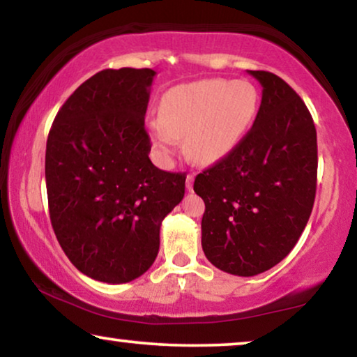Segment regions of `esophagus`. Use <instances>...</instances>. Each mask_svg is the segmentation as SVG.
Listing matches in <instances>:
<instances>
[{
  "instance_id": "1",
  "label": "esophagus",
  "mask_w": 357,
  "mask_h": 357,
  "mask_svg": "<svg viewBox=\"0 0 357 357\" xmlns=\"http://www.w3.org/2000/svg\"><path fill=\"white\" fill-rule=\"evenodd\" d=\"M193 180H195V174H188V175H187V190H188V192H192V188H193Z\"/></svg>"
}]
</instances>
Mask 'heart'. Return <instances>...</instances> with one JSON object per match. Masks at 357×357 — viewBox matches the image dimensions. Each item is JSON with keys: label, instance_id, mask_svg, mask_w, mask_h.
I'll use <instances>...</instances> for the list:
<instances>
[{"label": "heart", "instance_id": "b5f03b06", "mask_svg": "<svg viewBox=\"0 0 357 357\" xmlns=\"http://www.w3.org/2000/svg\"><path fill=\"white\" fill-rule=\"evenodd\" d=\"M258 112V92L248 81L203 79L175 86L160 102V119L149 120V135L169 159L177 138L199 164H211L237 148L252 128Z\"/></svg>", "mask_w": 357, "mask_h": 357}]
</instances>
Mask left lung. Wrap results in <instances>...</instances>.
<instances>
[{
    "label": "left lung",
    "instance_id": "8db88e82",
    "mask_svg": "<svg viewBox=\"0 0 357 357\" xmlns=\"http://www.w3.org/2000/svg\"><path fill=\"white\" fill-rule=\"evenodd\" d=\"M248 73L263 87L253 126L193 185L204 202V255L237 276L260 275L294 248L314 208L319 164L304 100L280 76Z\"/></svg>",
    "mask_w": 357,
    "mask_h": 357
}]
</instances>
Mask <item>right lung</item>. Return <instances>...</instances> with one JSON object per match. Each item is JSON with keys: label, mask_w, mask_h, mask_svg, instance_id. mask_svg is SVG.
Listing matches in <instances>:
<instances>
[{"label": "right lung", "mask_w": 357, "mask_h": 357, "mask_svg": "<svg viewBox=\"0 0 357 357\" xmlns=\"http://www.w3.org/2000/svg\"><path fill=\"white\" fill-rule=\"evenodd\" d=\"M149 68L104 70L77 87L48 133V209L63 252L92 280L121 284L153 265L162 219L182 202L185 174L149 159Z\"/></svg>", "instance_id": "1"}]
</instances>
